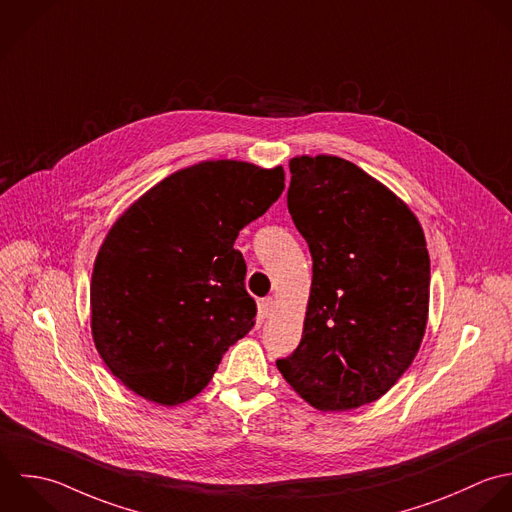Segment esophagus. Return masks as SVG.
<instances>
[{
	"label": "esophagus",
	"mask_w": 512,
	"mask_h": 512,
	"mask_svg": "<svg viewBox=\"0 0 512 512\" xmlns=\"http://www.w3.org/2000/svg\"><path fill=\"white\" fill-rule=\"evenodd\" d=\"M274 308H276V300H274V298H264V300L260 302V316H262V318L272 316Z\"/></svg>",
	"instance_id": "34e87169"
}]
</instances>
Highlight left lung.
<instances>
[{
    "instance_id": "obj_1",
    "label": "left lung",
    "mask_w": 512,
    "mask_h": 512,
    "mask_svg": "<svg viewBox=\"0 0 512 512\" xmlns=\"http://www.w3.org/2000/svg\"><path fill=\"white\" fill-rule=\"evenodd\" d=\"M290 172L288 210L314 276L302 341L276 365L316 409H357L395 385L425 336L423 228L401 198L345 159L296 157Z\"/></svg>"
}]
</instances>
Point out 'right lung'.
Returning <instances> with one entry per match:
<instances>
[{
	"label": "right lung",
	"instance_id": "1",
	"mask_svg": "<svg viewBox=\"0 0 512 512\" xmlns=\"http://www.w3.org/2000/svg\"><path fill=\"white\" fill-rule=\"evenodd\" d=\"M282 190V167L206 161L167 176L121 214L93 266L91 332L123 385L163 405L208 385L256 316L234 240Z\"/></svg>",
	"mask_w": 512,
	"mask_h": 512
}]
</instances>
